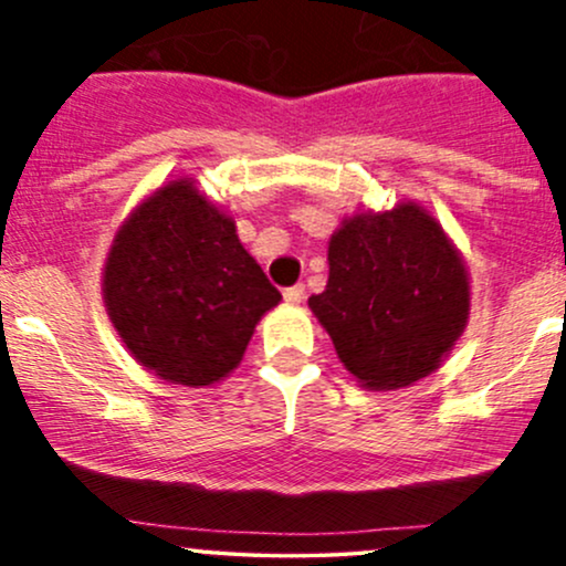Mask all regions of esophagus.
Returning <instances> with one entry per match:
<instances>
[{"label":"esophagus","mask_w":566,"mask_h":566,"mask_svg":"<svg viewBox=\"0 0 566 566\" xmlns=\"http://www.w3.org/2000/svg\"><path fill=\"white\" fill-rule=\"evenodd\" d=\"M305 297V284H295V287L284 290V301L287 303H301Z\"/></svg>","instance_id":"34e87169"}]
</instances>
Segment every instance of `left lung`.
<instances>
[{"label":"left lung","mask_w":566,"mask_h":566,"mask_svg":"<svg viewBox=\"0 0 566 566\" xmlns=\"http://www.w3.org/2000/svg\"><path fill=\"white\" fill-rule=\"evenodd\" d=\"M327 290L308 305L367 388L426 378L469 322V276L420 207L356 216L329 239Z\"/></svg>","instance_id":"left-lung-1"}]
</instances>
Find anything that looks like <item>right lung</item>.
Wrapping results in <instances>:
<instances>
[{"label": "right lung", "instance_id": "obj_1", "mask_svg": "<svg viewBox=\"0 0 566 566\" xmlns=\"http://www.w3.org/2000/svg\"><path fill=\"white\" fill-rule=\"evenodd\" d=\"M103 297L143 367L180 386H210L242 361L282 292L247 255L233 220L188 180H172L116 233Z\"/></svg>", "mask_w": 566, "mask_h": 566}]
</instances>
